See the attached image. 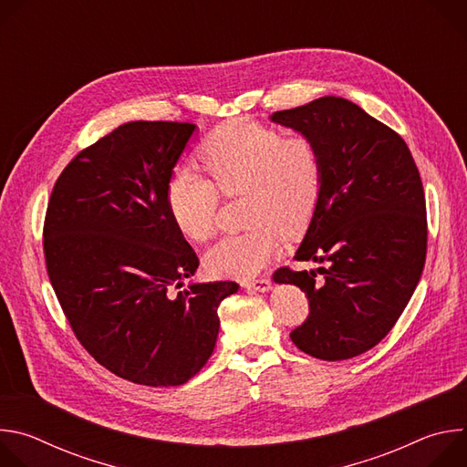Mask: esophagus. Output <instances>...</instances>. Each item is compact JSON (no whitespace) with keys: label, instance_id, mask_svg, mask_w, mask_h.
<instances>
[{"label":"esophagus","instance_id":"1","mask_svg":"<svg viewBox=\"0 0 467 467\" xmlns=\"http://www.w3.org/2000/svg\"><path fill=\"white\" fill-rule=\"evenodd\" d=\"M244 288L253 290V292H270L272 290V281L270 279H256V281H245Z\"/></svg>","mask_w":467,"mask_h":467}]
</instances>
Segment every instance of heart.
<instances>
[{
    "instance_id": "heart-1",
    "label": "heart",
    "mask_w": 467,
    "mask_h": 467,
    "mask_svg": "<svg viewBox=\"0 0 467 467\" xmlns=\"http://www.w3.org/2000/svg\"><path fill=\"white\" fill-rule=\"evenodd\" d=\"M207 173L177 168L168 182V209L192 242L216 233L220 192H244L249 231L220 240L205 256L216 277L253 279L283 249V231L296 234L310 222L323 181V155L308 135L283 137L279 129L238 118L222 123L199 148Z\"/></svg>"
}]
</instances>
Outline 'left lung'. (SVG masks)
Listing matches in <instances>:
<instances>
[{
  "instance_id": "1",
  "label": "left lung",
  "mask_w": 467,
  "mask_h": 467,
  "mask_svg": "<svg viewBox=\"0 0 467 467\" xmlns=\"http://www.w3.org/2000/svg\"><path fill=\"white\" fill-rule=\"evenodd\" d=\"M272 121L316 140L323 181L296 260L316 272L281 268L310 314L292 342L319 360H348L375 348L409 305L427 254V211L418 166L405 140L353 101L325 96L279 110Z\"/></svg>"
}]
</instances>
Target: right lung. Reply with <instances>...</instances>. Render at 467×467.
Here are the masks:
<instances>
[{"mask_svg":"<svg viewBox=\"0 0 467 467\" xmlns=\"http://www.w3.org/2000/svg\"><path fill=\"white\" fill-rule=\"evenodd\" d=\"M193 123L129 121L57 179L44 254L81 346L137 384L179 386L211 358L233 281L190 283L199 260L171 220L168 182Z\"/></svg>","mask_w":467,"mask_h":467,"instance_id":"right-lung-1","label":"right lung"}]
</instances>
